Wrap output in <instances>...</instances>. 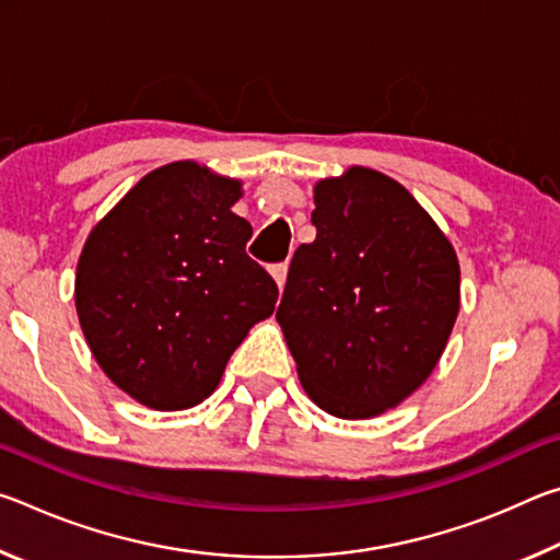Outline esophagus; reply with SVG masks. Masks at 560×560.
Listing matches in <instances>:
<instances>
[{"instance_id": "1", "label": "esophagus", "mask_w": 560, "mask_h": 560, "mask_svg": "<svg viewBox=\"0 0 560 560\" xmlns=\"http://www.w3.org/2000/svg\"><path fill=\"white\" fill-rule=\"evenodd\" d=\"M287 273H289V264L287 261L273 264V267H271V277H273V281H277L279 289H283V283H287Z\"/></svg>"}]
</instances>
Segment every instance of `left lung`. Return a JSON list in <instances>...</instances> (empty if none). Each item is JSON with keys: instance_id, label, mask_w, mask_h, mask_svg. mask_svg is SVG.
I'll list each match as a JSON object with an SVG mask.
<instances>
[{"instance_id": "1", "label": "left lung", "mask_w": 560, "mask_h": 560, "mask_svg": "<svg viewBox=\"0 0 560 560\" xmlns=\"http://www.w3.org/2000/svg\"><path fill=\"white\" fill-rule=\"evenodd\" d=\"M316 240L293 254L277 320L320 410L365 420L428 381L459 314V261L420 202L377 170L320 179Z\"/></svg>"}]
</instances>
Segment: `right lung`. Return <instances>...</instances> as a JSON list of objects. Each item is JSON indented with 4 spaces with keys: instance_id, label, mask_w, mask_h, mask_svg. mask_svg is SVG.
Returning <instances> with one entry per match:
<instances>
[{
    "instance_id": "obj_1",
    "label": "right lung",
    "mask_w": 560,
    "mask_h": 560,
    "mask_svg": "<svg viewBox=\"0 0 560 560\" xmlns=\"http://www.w3.org/2000/svg\"><path fill=\"white\" fill-rule=\"evenodd\" d=\"M240 179L183 160L145 175L93 226L75 311L93 358L153 410L200 405L226 360L277 306V281L246 254L232 212Z\"/></svg>"
}]
</instances>
